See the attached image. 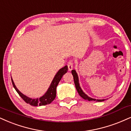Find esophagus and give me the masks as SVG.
Listing matches in <instances>:
<instances>
[{
    "label": "esophagus",
    "mask_w": 131,
    "mask_h": 131,
    "mask_svg": "<svg viewBox=\"0 0 131 131\" xmlns=\"http://www.w3.org/2000/svg\"><path fill=\"white\" fill-rule=\"evenodd\" d=\"M67 66H68L69 70V71L72 70V69H73V61H69V62H68V63H67Z\"/></svg>",
    "instance_id": "34e87169"
}]
</instances>
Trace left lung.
Listing matches in <instances>:
<instances>
[{
    "label": "left lung",
    "instance_id": "obj_1",
    "mask_svg": "<svg viewBox=\"0 0 131 131\" xmlns=\"http://www.w3.org/2000/svg\"><path fill=\"white\" fill-rule=\"evenodd\" d=\"M72 74L73 77V80H74V83H75V85L77 89V91L79 93V95L81 96L83 99L88 100L89 101H96L98 102H100V101H103L105 100H96L94 98H90L89 96H88L83 91V90L81 89V87L80 86V83H79V79H78V76L77 75V73L76 72L75 70H72Z\"/></svg>",
    "mask_w": 131,
    "mask_h": 131
}]
</instances>
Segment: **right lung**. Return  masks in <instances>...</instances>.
I'll list each match as a JSON object with an SVG mask.
<instances>
[{"instance_id": "right-lung-1", "label": "right lung", "mask_w": 131, "mask_h": 131, "mask_svg": "<svg viewBox=\"0 0 131 131\" xmlns=\"http://www.w3.org/2000/svg\"><path fill=\"white\" fill-rule=\"evenodd\" d=\"M67 71H68V67H67V66H64L62 69H59V70L58 71L57 73L54 76V78H53L49 88L48 89L47 91L46 92V93L43 96H42L39 98H35V99L33 98H33H29L28 96H27L26 95H24L16 88L12 78H11V81H12L13 85L14 88L15 89L16 92L18 93L19 96L27 103L33 106H44V105L50 104L54 100L56 95V87H57L58 84H59L61 78H62V76L67 73Z\"/></svg>"}]
</instances>
